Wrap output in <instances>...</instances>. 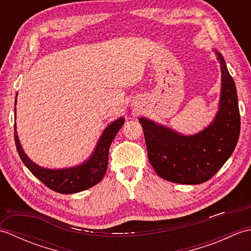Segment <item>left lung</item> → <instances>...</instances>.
Segmentation results:
<instances>
[{"instance_id": "1", "label": "left lung", "mask_w": 251, "mask_h": 251, "mask_svg": "<svg viewBox=\"0 0 251 251\" xmlns=\"http://www.w3.org/2000/svg\"><path fill=\"white\" fill-rule=\"evenodd\" d=\"M219 110L211 124L199 134L180 135L175 130L140 117L148 157L159 177L181 184H200L214 177L235 149L241 115L235 83L222 55Z\"/></svg>"}]
</instances>
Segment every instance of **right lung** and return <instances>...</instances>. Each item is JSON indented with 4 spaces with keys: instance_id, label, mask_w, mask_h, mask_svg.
I'll return each instance as SVG.
<instances>
[{
    "instance_id": "add662e5",
    "label": "right lung",
    "mask_w": 251,
    "mask_h": 251,
    "mask_svg": "<svg viewBox=\"0 0 251 251\" xmlns=\"http://www.w3.org/2000/svg\"><path fill=\"white\" fill-rule=\"evenodd\" d=\"M123 124H124V117H120L119 120H116L112 124H110L102 132L97 146H96L95 151L87 161L71 168L49 169L41 167L39 165L32 162L25 155V151L23 150V147L20 145L17 130H16V123L14 125L15 143L19 156L25 164V166L37 179L42 181L47 188L61 194H72L92 188V186L99 183L102 180L106 172V167H108L110 146L115 138L117 131L121 129Z\"/></svg>"
}]
</instances>
